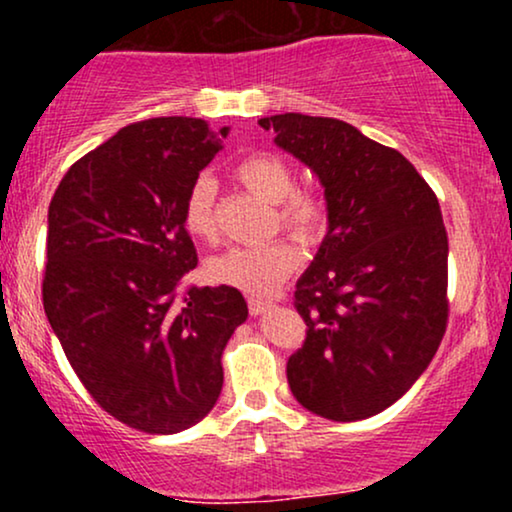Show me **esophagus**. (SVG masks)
Masks as SVG:
<instances>
[{
  "label": "esophagus",
  "mask_w": 512,
  "mask_h": 512,
  "mask_svg": "<svg viewBox=\"0 0 512 512\" xmlns=\"http://www.w3.org/2000/svg\"><path fill=\"white\" fill-rule=\"evenodd\" d=\"M248 308H250V315H262L264 310L272 308V303L262 301V298H248Z\"/></svg>",
  "instance_id": "obj_1"
}]
</instances>
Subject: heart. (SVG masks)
Masks as SVG:
<instances>
[{"instance_id":"obj_1","label":"heart","mask_w":512,"mask_h":512,"mask_svg":"<svg viewBox=\"0 0 512 512\" xmlns=\"http://www.w3.org/2000/svg\"><path fill=\"white\" fill-rule=\"evenodd\" d=\"M236 178L250 195L274 204V228H284L305 243L322 238L330 226V199L315 187H296V173L284 158L272 154H250L233 168ZM216 182L199 175L182 202V226L192 238L216 240L214 216ZM301 264V250L291 240H269L260 248H231L211 257L207 276L214 284L231 286L250 296H269L289 279Z\"/></svg>"}]
</instances>
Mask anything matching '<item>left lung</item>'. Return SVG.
Masks as SVG:
<instances>
[{
    "mask_svg": "<svg viewBox=\"0 0 512 512\" xmlns=\"http://www.w3.org/2000/svg\"><path fill=\"white\" fill-rule=\"evenodd\" d=\"M330 199V231L296 284L308 330L286 363L291 392L322 419L395 404L448 327V233L436 192L399 151L334 117H262Z\"/></svg>",
    "mask_w": 512,
    "mask_h": 512,
    "instance_id": "1",
    "label": "left lung"
}]
</instances>
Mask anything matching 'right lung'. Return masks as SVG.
I'll return each mask as SVG.
<instances>
[{
  "mask_svg": "<svg viewBox=\"0 0 512 512\" xmlns=\"http://www.w3.org/2000/svg\"><path fill=\"white\" fill-rule=\"evenodd\" d=\"M199 117L122 127L67 170L48 209L43 308L88 395L144 433L185 431L221 395L248 317L231 286H185L197 250L182 202L221 151Z\"/></svg>",
  "mask_w": 512,
  "mask_h": 512,
  "instance_id": "1",
  "label": "right lung"
}]
</instances>
